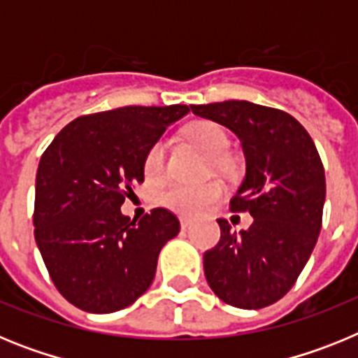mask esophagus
<instances>
[{
    "mask_svg": "<svg viewBox=\"0 0 358 358\" xmlns=\"http://www.w3.org/2000/svg\"><path fill=\"white\" fill-rule=\"evenodd\" d=\"M192 226V220L189 218H181V229H188Z\"/></svg>",
    "mask_w": 358,
    "mask_h": 358,
    "instance_id": "34e87169",
    "label": "esophagus"
}]
</instances>
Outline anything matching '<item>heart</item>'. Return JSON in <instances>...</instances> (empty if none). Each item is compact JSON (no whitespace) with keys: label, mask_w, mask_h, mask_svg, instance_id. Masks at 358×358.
Masks as SVG:
<instances>
[{"label":"heart","mask_w":358,"mask_h":358,"mask_svg":"<svg viewBox=\"0 0 358 358\" xmlns=\"http://www.w3.org/2000/svg\"><path fill=\"white\" fill-rule=\"evenodd\" d=\"M186 138L192 145L204 152L206 156H222L229 147V138L220 125L213 122H195L186 129ZM164 154L166 143L163 140L156 141L148 148L143 159V172L147 179L156 181L164 172ZM220 163V161H215ZM224 195L222 182L208 181L204 185H185L173 182L166 186L159 194V202L164 208L179 215L194 217L210 208Z\"/></svg>","instance_id":"b5f03b06"}]
</instances>
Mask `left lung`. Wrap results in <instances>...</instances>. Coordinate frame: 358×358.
Wrapping results in <instances>:
<instances>
[{"instance_id": "1", "label": "left lung", "mask_w": 358, "mask_h": 358, "mask_svg": "<svg viewBox=\"0 0 358 358\" xmlns=\"http://www.w3.org/2000/svg\"><path fill=\"white\" fill-rule=\"evenodd\" d=\"M238 136L245 177L229 201L249 211L248 231L218 218L220 242L204 252V274L224 303L258 310L280 301L296 283L317 242L327 181L314 141L294 116L245 100L192 106Z\"/></svg>"}]
</instances>
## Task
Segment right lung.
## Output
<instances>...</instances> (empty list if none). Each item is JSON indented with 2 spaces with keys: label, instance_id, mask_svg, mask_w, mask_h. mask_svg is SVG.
<instances>
[{
  "label": "right lung",
  "instance_id": "obj_1",
  "mask_svg": "<svg viewBox=\"0 0 358 358\" xmlns=\"http://www.w3.org/2000/svg\"><path fill=\"white\" fill-rule=\"evenodd\" d=\"M188 106H129L68 123L41 156L34 235L57 290L77 308L110 314L150 287L157 256L181 224L154 208L138 222L122 215L141 185L148 148Z\"/></svg>",
  "mask_w": 358,
  "mask_h": 358
}]
</instances>
